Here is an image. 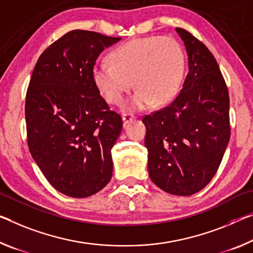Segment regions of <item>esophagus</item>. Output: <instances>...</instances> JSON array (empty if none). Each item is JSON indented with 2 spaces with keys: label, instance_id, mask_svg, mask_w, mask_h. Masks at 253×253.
I'll return each instance as SVG.
<instances>
[{
  "label": "esophagus",
  "instance_id": "1",
  "mask_svg": "<svg viewBox=\"0 0 253 253\" xmlns=\"http://www.w3.org/2000/svg\"><path fill=\"white\" fill-rule=\"evenodd\" d=\"M135 119V116L131 115V114H124L123 115V120H124V124H127L131 122V120Z\"/></svg>",
  "mask_w": 253,
  "mask_h": 253
}]
</instances>
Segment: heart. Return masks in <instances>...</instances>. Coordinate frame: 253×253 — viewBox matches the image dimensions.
<instances>
[{"mask_svg":"<svg viewBox=\"0 0 253 253\" xmlns=\"http://www.w3.org/2000/svg\"><path fill=\"white\" fill-rule=\"evenodd\" d=\"M109 62L93 67L94 85L107 101L118 105L134 84V93L124 105L127 111L170 102L179 92L186 71L182 47L173 38L161 36L136 38L116 47Z\"/></svg>","mask_w":253,"mask_h":253,"instance_id":"heart-1","label":"heart"}]
</instances>
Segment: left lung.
<instances>
[{
	"instance_id": "obj_1",
	"label": "left lung",
	"mask_w": 253,
	"mask_h": 253,
	"mask_svg": "<svg viewBox=\"0 0 253 253\" xmlns=\"http://www.w3.org/2000/svg\"><path fill=\"white\" fill-rule=\"evenodd\" d=\"M188 54V74L169 106L143 117L147 169L163 191L190 196L218 170L230 141V98L213 54L187 30L175 28Z\"/></svg>"
}]
</instances>
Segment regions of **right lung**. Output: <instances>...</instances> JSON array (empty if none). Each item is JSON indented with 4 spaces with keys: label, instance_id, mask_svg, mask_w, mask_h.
<instances>
[{
    "label": "right lung",
    "instance_id": "right-lung-1",
    "mask_svg": "<svg viewBox=\"0 0 253 253\" xmlns=\"http://www.w3.org/2000/svg\"><path fill=\"white\" fill-rule=\"evenodd\" d=\"M120 38L72 30L40 55L26 95L28 146L56 190L85 198L112 175L111 148L123 120L92 79L105 48Z\"/></svg>",
    "mask_w": 253,
    "mask_h": 253
}]
</instances>
